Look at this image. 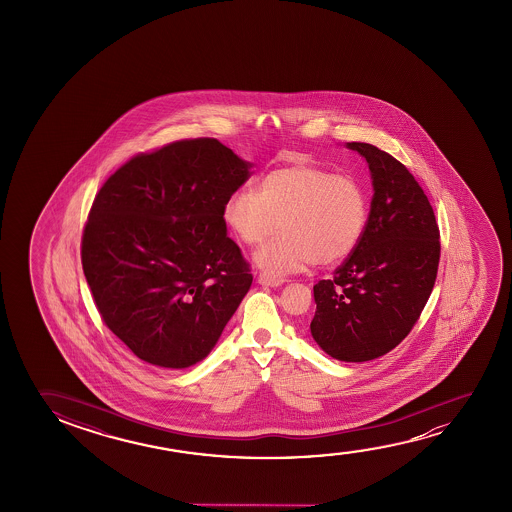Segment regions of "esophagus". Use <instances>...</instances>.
Segmentation results:
<instances>
[{
	"mask_svg": "<svg viewBox=\"0 0 512 512\" xmlns=\"http://www.w3.org/2000/svg\"><path fill=\"white\" fill-rule=\"evenodd\" d=\"M260 285H266V287H280L283 285V280L281 278H276V276H271V274L262 273L259 276Z\"/></svg>",
	"mask_w": 512,
	"mask_h": 512,
	"instance_id": "1",
	"label": "esophagus"
}]
</instances>
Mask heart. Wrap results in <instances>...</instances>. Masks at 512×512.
I'll return each mask as SVG.
<instances>
[{"mask_svg":"<svg viewBox=\"0 0 512 512\" xmlns=\"http://www.w3.org/2000/svg\"><path fill=\"white\" fill-rule=\"evenodd\" d=\"M222 218L246 246L262 245L280 224L283 234L259 250L255 262L264 273L283 276L350 257L364 236L369 201L353 176L297 162L269 171L257 190H236Z\"/></svg>","mask_w":512,"mask_h":512,"instance_id":"1","label":"heart"}]
</instances>
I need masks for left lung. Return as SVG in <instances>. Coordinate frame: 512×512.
Returning <instances> with one entry per match:
<instances>
[{
    "label": "left lung",
    "instance_id": "1",
    "mask_svg": "<svg viewBox=\"0 0 512 512\" xmlns=\"http://www.w3.org/2000/svg\"><path fill=\"white\" fill-rule=\"evenodd\" d=\"M364 155L374 196L364 236L332 280L313 287L311 336L327 355L367 362L393 350L418 322L441 259L434 208L409 169L369 143Z\"/></svg>",
    "mask_w": 512,
    "mask_h": 512
}]
</instances>
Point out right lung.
<instances>
[{
  "instance_id": "right-lung-1",
  "label": "right lung",
  "mask_w": 512,
  "mask_h": 512,
  "mask_svg": "<svg viewBox=\"0 0 512 512\" xmlns=\"http://www.w3.org/2000/svg\"><path fill=\"white\" fill-rule=\"evenodd\" d=\"M250 168L215 138L173 141L134 155L94 197L85 280L106 327L148 364L203 360L250 290L222 218Z\"/></svg>"
}]
</instances>
